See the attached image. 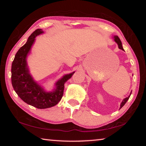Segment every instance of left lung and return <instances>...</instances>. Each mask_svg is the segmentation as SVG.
<instances>
[{"mask_svg": "<svg viewBox=\"0 0 146 146\" xmlns=\"http://www.w3.org/2000/svg\"><path fill=\"white\" fill-rule=\"evenodd\" d=\"M114 40L116 42V43L118 44V48L120 49H122V50H123V51H124V50H123V47H122V42H121V40H120L119 37H118V36H114ZM131 94H130V95H131ZM130 95L129 96V97L125 98L124 99L122 100V103H121V104H120V108H122L123 106L125 105V104L127 102V101L128 100V99H129V97H130Z\"/></svg>", "mask_w": 146, "mask_h": 146, "instance_id": "8db88e82", "label": "left lung"}]
</instances>
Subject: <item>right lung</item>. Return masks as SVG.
Wrapping results in <instances>:
<instances>
[{
  "label": "right lung",
  "mask_w": 146,
  "mask_h": 146,
  "mask_svg": "<svg viewBox=\"0 0 146 146\" xmlns=\"http://www.w3.org/2000/svg\"><path fill=\"white\" fill-rule=\"evenodd\" d=\"M43 33L41 29H37L31 34L26 43L17 51L11 66V83L15 91L24 102L38 109L49 108L57 104L63 96L64 84L75 73L64 75L55 83V89L50 92H47L33 80L26 58L35 37Z\"/></svg>",
  "instance_id": "right-lung-1"
}]
</instances>
